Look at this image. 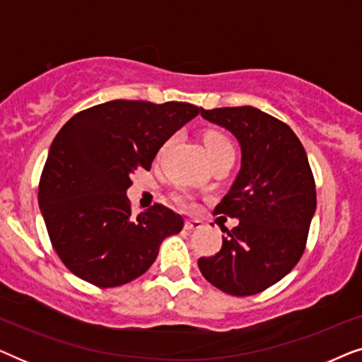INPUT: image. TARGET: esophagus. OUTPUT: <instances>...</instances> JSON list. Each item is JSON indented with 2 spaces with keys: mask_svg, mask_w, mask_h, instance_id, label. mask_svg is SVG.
<instances>
[{
  "mask_svg": "<svg viewBox=\"0 0 362 362\" xmlns=\"http://www.w3.org/2000/svg\"><path fill=\"white\" fill-rule=\"evenodd\" d=\"M202 227V222L201 221H186L185 222V229L187 232H192V230H199Z\"/></svg>",
  "mask_w": 362,
  "mask_h": 362,
  "instance_id": "1",
  "label": "esophagus"
}]
</instances>
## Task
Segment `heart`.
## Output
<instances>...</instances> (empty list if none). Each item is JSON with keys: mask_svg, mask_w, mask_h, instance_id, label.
<instances>
[{"mask_svg": "<svg viewBox=\"0 0 362 362\" xmlns=\"http://www.w3.org/2000/svg\"><path fill=\"white\" fill-rule=\"evenodd\" d=\"M204 146L209 160L219 155H224V153H234V146H232L229 138L217 132L207 133L204 136ZM177 201H180L181 206H187V201L182 199V197H177Z\"/></svg>", "mask_w": 362, "mask_h": 362, "instance_id": "b5f03b06", "label": "heart"}]
</instances>
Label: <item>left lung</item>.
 I'll list each match as a JSON object with an SVG mask.
<instances>
[{
  "instance_id": "obj_1",
  "label": "left lung",
  "mask_w": 362,
  "mask_h": 362,
  "mask_svg": "<svg viewBox=\"0 0 362 362\" xmlns=\"http://www.w3.org/2000/svg\"><path fill=\"white\" fill-rule=\"evenodd\" d=\"M204 120L229 130L242 151L240 171L216 206L239 219L221 226L222 247L197 260L204 279L234 296L255 295L280 281L303 255L316 211L308 156L286 123L254 107L204 110Z\"/></svg>"
}]
</instances>
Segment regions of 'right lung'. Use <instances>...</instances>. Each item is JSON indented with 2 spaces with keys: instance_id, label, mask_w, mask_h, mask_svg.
Returning a JSON list of instances; mask_svg holds the SVG:
<instances>
[{
  "instance_id": "1",
  "label": "right lung",
  "mask_w": 362,
  "mask_h": 362,
  "mask_svg": "<svg viewBox=\"0 0 362 362\" xmlns=\"http://www.w3.org/2000/svg\"><path fill=\"white\" fill-rule=\"evenodd\" d=\"M199 108L185 102L112 100L78 112L54 138L39 181V209L64 265L112 288L138 279L161 242L181 232L180 214L155 204L136 217L127 189Z\"/></svg>"
}]
</instances>
